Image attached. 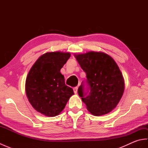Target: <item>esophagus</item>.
<instances>
[{
    "label": "esophagus",
    "instance_id": "esophagus-1",
    "mask_svg": "<svg viewBox=\"0 0 148 148\" xmlns=\"http://www.w3.org/2000/svg\"><path fill=\"white\" fill-rule=\"evenodd\" d=\"M77 89H78V87H77V86L74 87V88H73V90H74V93H77Z\"/></svg>",
    "mask_w": 148,
    "mask_h": 148
}]
</instances>
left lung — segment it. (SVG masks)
Returning <instances> with one entry per match:
<instances>
[{
    "instance_id": "obj_1",
    "label": "left lung",
    "mask_w": 148,
    "mask_h": 148,
    "mask_svg": "<svg viewBox=\"0 0 148 148\" xmlns=\"http://www.w3.org/2000/svg\"><path fill=\"white\" fill-rule=\"evenodd\" d=\"M76 58L87 78L86 90L82 82L78 94L92 114H108L116 108L124 92L123 78L118 65L103 53L88 52Z\"/></svg>"
}]
</instances>
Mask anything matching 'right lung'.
<instances>
[{
    "label": "right lung",
    "mask_w": 148,
    "mask_h": 148,
    "mask_svg": "<svg viewBox=\"0 0 148 148\" xmlns=\"http://www.w3.org/2000/svg\"><path fill=\"white\" fill-rule=\"evenodd\" d=\"M71 55L51 52L37 59L28 74L25 90L30 103L36 111L47 116L58 115L74 94L60 73Z\"/></svg>",
    "instance_id": "1"
}]
</instances>
